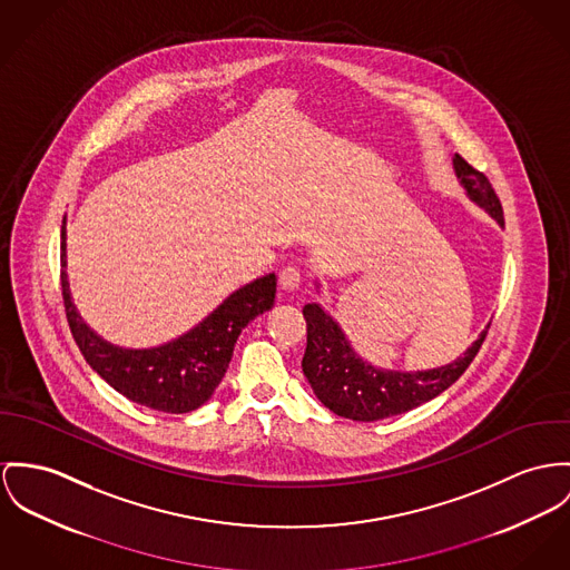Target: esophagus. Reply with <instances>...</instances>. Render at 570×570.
<instances>
[{
	"mask_svg": "<svg viewBox=\"0 0 570 570\" xmlns=\"http://www.w3.org/2000/svg\"><path fill=\"white\" fill-rule=\"evenodd\" d=\"M299 284H302V273H299V268H297V266H284L282 273H279V286H282V291L293 293V291L299 288Z\"/></svg>",
	"mask_w": 570,
	"mask_h": 570,
	"instance_id": "obj_1",
	"label": "esophagus"
}]
</instances>
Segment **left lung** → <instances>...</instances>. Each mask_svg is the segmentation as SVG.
Returning <instances> with one entry per match:
<instances>
[{"mask_svg": "<svg viewBox=\"0 0 570 570\" xmlns=\"http://www.w3.org/2000/svg\"><path fill=\"white\" fill-rule=\"evenodd\" d=\"M453 169L469 199L503 227V208L488 177L458 154L453 156ZM304 316L307 323L306 353L302 360L304 375L325 407L353 421L396 416L444 393L469 368L490 327L488 323L478 341L449 364L423 371H391L362 360L351 347L338 321L325 307L307 304Z\"/></svg>", "mask_w": 570, "mask_h": 570, "instance_id": "obj_1", "label": "left lung"}]
</instances>
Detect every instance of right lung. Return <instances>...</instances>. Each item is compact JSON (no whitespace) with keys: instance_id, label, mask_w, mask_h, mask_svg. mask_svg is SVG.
<instances>
[{"instance_id":"obj_1","label":"right lung","mask_w":570,"mask_h":570,"mask_svg":"<svg viewBox=\"0 0 570 570\" xmlns=\"http://www.w3.org/2000/svg\"><path fill=\"white\" fill-rule=\"evenodd\" d=\"M60 266L67 321L90 368L134 403L167 414L193 412L215 394L240 332L273 307L277 288L275 273H268L234 291L186 334L158 347L128 350L90 330L73 304L67 275V219L60 232Z\"/></svg>"}]
</instances>
